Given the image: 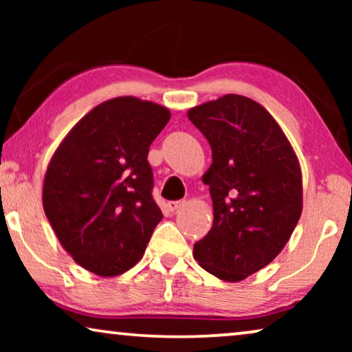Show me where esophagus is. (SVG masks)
I'll return each mask as SVG.
<instances>
[{
	"mask_svg": "<svg viewBox=\"0 0 352 352\" xmlns=\"http://www.w3.org/2000/svg\"><path fill=\"white\" fill-rule=\"evenodd\" d=\"M182 205H184V201H182V200H173V201H168L166 208L170 211H177Z\"/></svg>",
	"mask_w": 352,
	"mask_h": 352,
	"instance_id": "34e87169",
	"label": "esophagus"
}]
</instances>
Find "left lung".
<instances>
[{"mask_svg":"<svg viewBox=\"0 0 352 352\" xmlns=\"http://www.w3.org/2000/svg\"><path fill=\"white\" fill-rule=\"evenodd\" d=\"M187 117L213 157L204 182L214 221L194 258L221 280H243L282 252L300 219V163L272 115L245 96L201 104Z\"/></svg>","mask_w":352,"mask_h":352,"instance_id":"8db88e82","label":"left lung"}]
</instances>
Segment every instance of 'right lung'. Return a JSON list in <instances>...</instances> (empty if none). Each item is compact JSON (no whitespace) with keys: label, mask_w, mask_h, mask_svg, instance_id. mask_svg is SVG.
Here are the masks:
<instances>
[{"label":"right lung","mask_w":352,"mask_h":352,"mask_svg":"<svg viewBox=\"0 0 352 352\" xmlns=\"http://www.w3.org/2000/svg\"><path fill=\"white\" fill-rule=\"evenodd\" d=\"M170 110L136 98L94 107L72 128L47 166L46 218L67 252L102 277L142 258L163 214L152 197L148 147Z\"/></svg>","instance_id":"1"}]
</instances>
